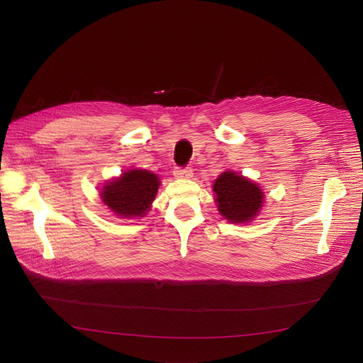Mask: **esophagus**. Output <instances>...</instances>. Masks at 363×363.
<instances>
[{
    "label": "esophagus",
    "mask_w": 363,
    "mask_h": 363,
    "mask_svg": "<svg viewBox=\"0 0 363 363\" xmlns=\"http://www.w3.org/2000/svg\"><path fill=\"white\" fill-rule=\"evenodd\" d=\"M193 169L191 167H175L174 170V177L175 178H179V179H189L193 178Z\"/></svg>",
    "instance_id": "obj_1"
}]
</instances>
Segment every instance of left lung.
<instances>
[{"label":"left lung","instance_id":"left-lung-1","mask_svg":"<svg viewBox=\"0 0 363 363\" xmlns=\"http://www.w3.org/2000/svg\"><path fill=\"white\" fill-rule=\"evenodd\" d=\"M219 213L231 223L253 220L263 204V191L257 184L233 170L222 172L213 184Z\"/></svg>","mask_w":363,"mask_h":363}]
</instances>
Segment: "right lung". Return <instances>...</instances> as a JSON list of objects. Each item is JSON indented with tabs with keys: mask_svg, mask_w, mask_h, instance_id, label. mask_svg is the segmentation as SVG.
Wrapping results in <instances>:
<instances>
[{
	"mask_svg": "<svg viewBox=\"0 0 363 363\" xmlns=\"http://www.w3.org/2000/svg\"><path fill=\"white\" fill-rule=\"evenodd\" d=\"M160 179L144 169L126 170L101 188V200L121 218H144L155 201Z\"/></svg>",
	"mask_w": 363,
	"mask_h": 363,
	"instance_id": "add662e5",
	"label": "right lung"
}]
</instances>
